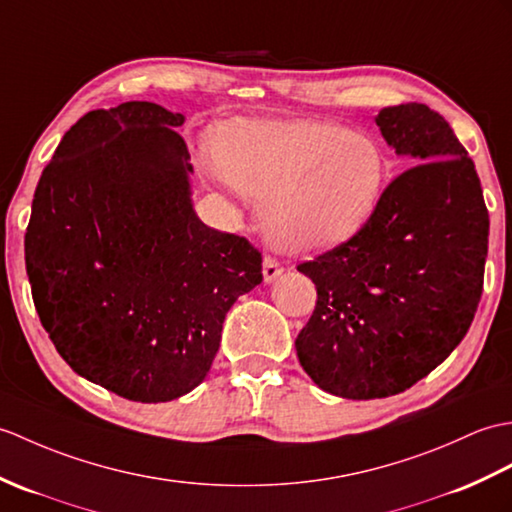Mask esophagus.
<instances>
[{
	"mask_svg": "<svg viewBox=\"0 0 512 512\" xmlns=\"http://www.w3.org/2000/svg\"><path fill=\"white\" fill-rule=\"evenodd\" d=\"M281 266H279V261L277 259H272V257H264V281L266 283H272L275 281L279 275H281Z\"/></svg>",
	"mask_w": 512,
	"mask_h": 512,
	"instance_id": "1",
	"label": "esophagus"
}]
</instances>
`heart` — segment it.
<instances>
[{"label": "heart", "mask_w": 512, "mask_h": 512, "mask_svg": "<svg viewBox=\"0 0 512 512\" xmlns=\"http://www.w3.org/2000/svg\"><path fill=\"white\" fill-rule=\"evenodd\" d=\"M220 176L261 202L268 240L318 251L373 216L386 181L375 141L329 122H231L213 141Z\"/></svg>", "instance_id": "heart-1"}]
</instances>
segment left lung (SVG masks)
<instances>
[{
	"instance_id": "8db88e82",
	"label": "left lung",
	"mask_w": 512,
	"mask_h": 512,
	"mask_svg": "<svg viewBox=\"0 0 512 512\" xmlns=\"http://www.w3.org/2000/svg\"><path fill=\"white\" fill-rule=\"evenodd\" d=\"M375 124L410 168L349 242L296 268L318 294L296 355L344 399L399 395L447 360L478 310L489 251L480 178L445 117L408 102Z\"/></svg>"
}]
</instances>
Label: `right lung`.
<instances>
[{"label":"right lung","mask_w":512,"mask_h":512,"mask_svg":"<svg viewBox=\"0 0 512 512\" xmlns=\"http://www.w3.org/2000/svg\"><path fill=\"white\" fill-rule=\"evenodd\" d=\"M183 122L154 102L80 117L39 178L26 231L32 299L56 351L141 403L194 390L224 316L261 283L257 248L196 216Z\"/></svg>","instance_id":"add662e5"}]
</instances>
